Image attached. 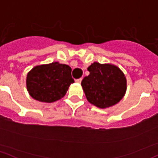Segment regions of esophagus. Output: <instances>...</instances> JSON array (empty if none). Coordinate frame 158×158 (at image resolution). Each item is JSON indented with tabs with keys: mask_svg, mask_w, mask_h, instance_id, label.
<instances>
[{
	"mask_svg": "<svg viewBox=\"0 0 158 158\" xmlns=\"http://www.w3.org/2000/svg\"><path fill=\"white\" fill-rule=\"evenodd\" d=\"M76 82H78V83H81V82H82V78H80V79H76Z\"/></svg>",
	"mask_w": 158,
	"mask_h": 158,
	"instance_id": "1",
	"label": "esophagus"
}]
</instances>
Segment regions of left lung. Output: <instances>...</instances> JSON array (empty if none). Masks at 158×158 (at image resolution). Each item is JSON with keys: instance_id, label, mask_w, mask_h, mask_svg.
I'll list each match as a JSON object with an SVG mask.
<instances>
[{"instance_id": "obj_1", "label": "left lung", "mask_w": 158, "mask_h": 158, "mask_svg": "<svg viewBox=\"0 0 158 158\" xmlns=\"http://www.w3.org/2000/svg\"><path fill=\"white\" fill-rule=\"evenodd\" d=\"M88 70L90 73L82 79L81 85L89 103L105 109L122 100L127 92V81L118 66L94 62Z\"/></svg>"}]
</instances>
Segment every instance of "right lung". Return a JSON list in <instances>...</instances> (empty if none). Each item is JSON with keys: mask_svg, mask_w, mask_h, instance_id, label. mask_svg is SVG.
<instances>
[{"mask_svg": "<svg viewBox=\"0 0 158 158\" xmlns=\"http://www.w3.org/2000/svg\"><path fill=\"white\" fill-rule=\"evenodd\" d=\"M69 66L53 62L34 66L26 76V89L35 100L52 103L64 97L74 82Z\"/></svg>", "mask_w": 158, "mask_h": 158, "instance_id": "obj_1", "label": "right lung"}]
</instances>
